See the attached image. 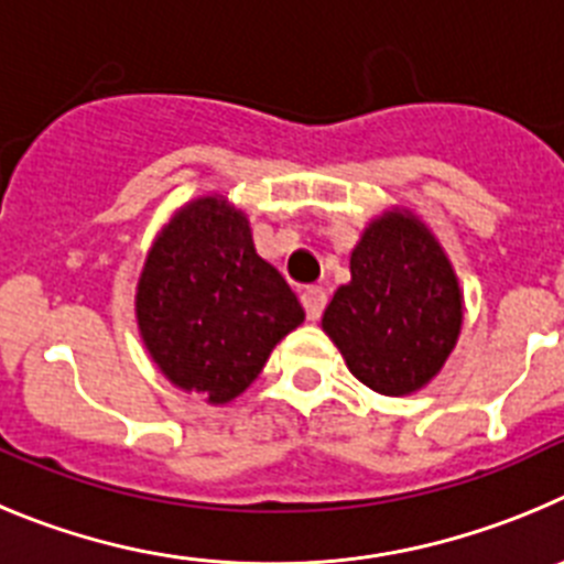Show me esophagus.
Wrapping results in <instances>:
<instances>
[{"instance_id":"esophagus-1","label":"esophagus","mask_w":564,"mask_h":564,"mask_svg":"<svg viewBox=\"0 0 564 564\" xmlns=\"http://www.w3.org/2000/svg\"><path fill=\"white\" fill-rule=\"evenodd\" d=\"M301 303L303 308H306L308 319H319V314H323V308H326L328 303V294L319 286H308L306 292L301 294Z\"/></svg>"}]
</instances>
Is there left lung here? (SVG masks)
Returning <instances> with one entry per match:
<instances>
[{"label": "left lung", "mask_w": 564, "mask_h": 564, "mask_svg": "<svg viewBox=\"0 0 564 564\" xmlns=\"http://www.w3.org/2000/svg\"><path fill=\"white\" fill-rule=\"evenodd\" d=\"M464 326V292L444 247L410 210H384L351 252L323 332L354 377L382 395L427 388Z\"/></svg>", "instance_id": "obj_1"}]
</instances>
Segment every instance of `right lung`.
Instances as JSON below:
<instances>
[{
	"label": "right lung",
	"mask_w": 564,
	"mask_h": 564,
	"mask_svg": "<svg viewBox=\"0 0 564 564\" xmlns=\"http://www.w3.org/2000/svg\"><path fill=\"white\" fill-rule=\"evenodd\" d=\"M137 328L162 377L207 404L245 393L306 312L252 245L225 196L187 202L156 232L134 294Z\"/></svg>",
	"instance_id": "add662e5"
}]
</instances>
